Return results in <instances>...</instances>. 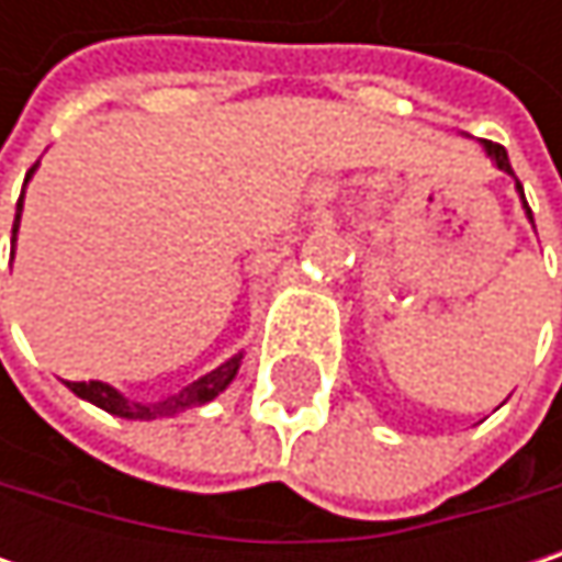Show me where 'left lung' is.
<instances>
[{
	"label": "left lung",
	"mask_w": 562,
	"mask_h": 562,
	"mask_svg": "<svg viewBox=\"0 0 562 562\" xmlns=\"http://www.w3.org/2000/svg\"><path fill=\"white\" fill-rule=\"evenodd\" d=\"M485 153L492 156V162H495L498 169L507 171V175H514L510 162H507L505 146H498V143H485ZM514 184H517V194H520V201H524V207H527V198H524V188H520V181H517V178H514ZM527 217H530V224H533V214H530V207H527Z\"/></svg>",
	"instance_id": "obj_1"
}]
</instances>
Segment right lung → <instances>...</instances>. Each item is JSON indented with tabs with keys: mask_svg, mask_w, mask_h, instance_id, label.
<instances>
[{
	"mask_svg": "<svg viewBox=\"0 0 562 562\" xmlns=\"http://www.w3.org/2000/svg\"><path fill=\"white\" fill-rule=\"evenodd\" d=\"M35 169H38V166H32V171L25 175V181L35 175ZM22 198H25V191H22ZM22 198H19V207H15L12 247H15V234H19V221H22ZM240 358H244V355L227 358V361H224L221 368H214L211 374L198 378L194 384L181 387V391L171 393L166 400H159V403H136V400L123 396L116 387H110V384H103V381H67V387L77 393L80 400H90L93 406H100V409H106V413H113V416H123V419H159V416H175V413H184V409H191V406H201V403L214 400L221 391H227V384H231V381L237 378V371H240Z\"/></svg>",
	"mask_w": 562,
	"mask_h": 562,
	"instance_id": "1",
	"label": "right lung"
}]
</instances>
